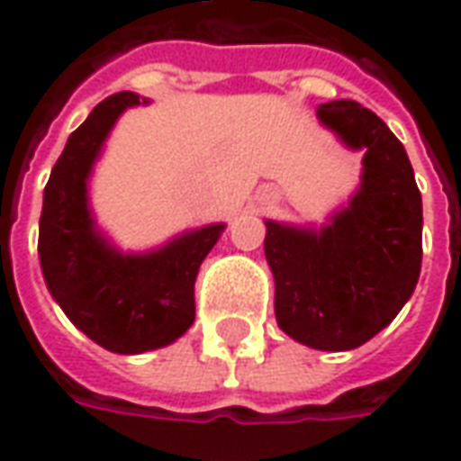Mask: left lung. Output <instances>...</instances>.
Masks as SVG:
<instances>
[{
	"mask_svg": "<svg viewBox=\"0 0 461 461\" xmlns=\"http://www.w3.org/2000/svg\"><path fill=\"white\" fill-rule=\"evenodd\" d=\"M321 122L366 150L360 190L323 230L267 221L264 254L284 333L316 350L363 346L395 319L420 279L422 197L402 142L356 101L319 105Z\"/></svg>",
	"mask_w": 461,
	"mask_h": 461,
	"instance_id": "8db88e82",
	"label": "left lung"
}]
</instances>
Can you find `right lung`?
I'll use <instances>...</instances> for the list:
<instances>
[{"instance_id":"add662e5","label":"right lung","mask_w":461,"mask_h":461,"mask_svg":"<svg viewBox=\"0 0 461 461\" xmlns=\"http://www.w3.org/2000/svg\"><path fill=\"white\" fill-rule=\"evenodd\" d=\"M140 105L113 94L66 142L44 187L39 259L46 286L76 329L113 353H145L177 340L194 321V279L224 224L187 231L150 254H121L95 231L86 180L118 115Z\"/></svg>"}]
</instances>
